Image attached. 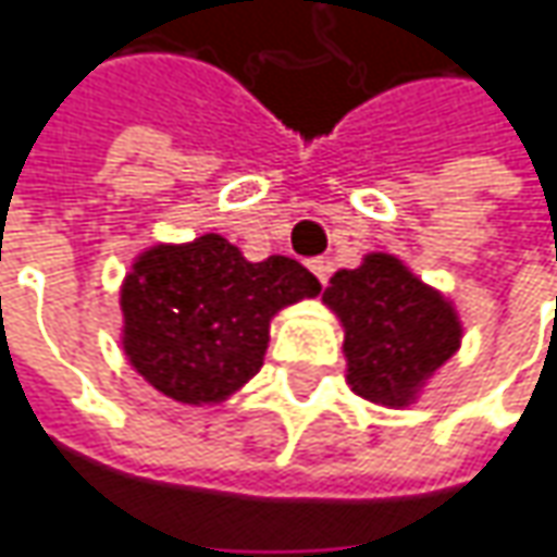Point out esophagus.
Returning <instances> with one entry per match:
<instances>
[{"label":"esophagus","mask_w":557,"mask_h":557,"mask_svg":"<svg viewBox=\"0 0 557 557\" xmlns=\"http://www.w3.org/2000/svg\"><path fill=\"white\" fill-rule=\"evenodd\" d=\"M307 269L317 275V282H320V285H325V278H329V260L317 257V260H310V263H307Z\"/></svg>","instance_id":"obj_1"}]
</instances>
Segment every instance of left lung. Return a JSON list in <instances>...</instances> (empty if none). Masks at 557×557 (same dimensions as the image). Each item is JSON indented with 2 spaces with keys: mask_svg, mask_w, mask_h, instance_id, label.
<instances>
[{
  "mask_svg": "<svg viewBox=\"0 0 557 557\" xmlns=\"http://www.w3.org/2000/svg\"><path fill=\"white\" fill-rule=\"evenodd\" d=\"M345 325L350 388L373 404L407 407L460 348L458 310L392 253L338 269L322 292Z\"/></svg>",
  "mask_w": 557,
  "mask_h": 557,
  "instance_id": "1",
  "label": "left lung"
}]
</instances>
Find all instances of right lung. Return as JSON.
<instances>
[{
    "label": "right lung",
    "instance_id": "right-lung-1",
    "mask_svg": "<svg viewBox=\"0 0 557 557\" xmlns=\"http://www.w3.org/2000/svg\"><path fill=\"white\" fill-rule=\"evenodd\" d=\"M320 288L292 257L250 263L222 235L156 244L125 275L122 345L165 398L219 404L260 373L272 317Z\"/></svg>",
    "mask_w": 557,
    "mask_h": 557
}]
</instances>
